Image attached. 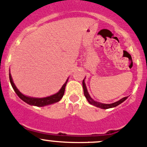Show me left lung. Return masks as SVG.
<instances>
[{"instance_id": "8db88e82", "label": "left lung", "mask_w": 147, "mask_h": 147, "mask_svg": "<svg viewBox=\"0 0 147 147\" xmlns=\"http://www.w3.org/2000/svg\"><path fill=\"white\" fill-rule=\"evenodd\" d=\"M82 87H83L84 95H85V98H87V100H88V102H89L90 104H92V105H95V106H96V107H98V108H102V109H108V108H113V107L117 106V105H119V104H121V102H123L125 100L127 99V98H128V97H125V98H123L122 99H121L120 100L117 101V102H113V103H111V104L100 103V102H96V101L93 100L90 98V95L88 94V90H87V88H86V86H85V82H84V80H83V81H82Z\"/></svg>"}]
</instances>
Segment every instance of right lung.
Returning a JSON list of instances; mask_svg holds the SVG:
<instances>
[{
	"label": "right lung",
	"instance_id": "obj_1",
	"mask_svg": "<svg viewBox=\"0 0 147 147\" xmlns=\"http://www.w3.org/2000/svg\"><path fill=\"white\" fill-rule=\"evenodd\" d=\"M9 79H10V82H11V85H12L13 89L14 90V91H15L16 93L17 94V95H18V96L22 100H24V102L29 104V105H36V106H39V107L50 105V104L55 103V102H58V101L62 99V97H63L64 93H65V86H66L67 82L68 81V80H67L65 83L64 84L63 86L62 87L60 90H59L57 93L51 95V96L46 97V98H31V97H27L26 96V95H23V94L21 93L18 89H17L16 85H14L13 82L12 78H11V74H9Z\"/></svg>",
	"mask_w": 147,
	"mask_h": 147
}]
</instances>
